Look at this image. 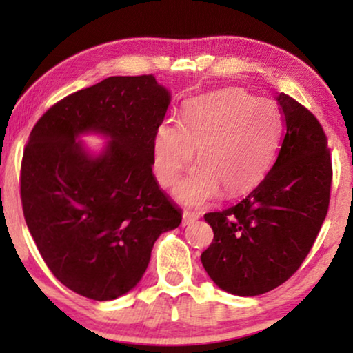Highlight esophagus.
Listing matches in <instances>:
<instances>
[{"instance_id":"obj_1","label":"esophagus","mask_w":353,"mask_h":353,"mask_svg":"<svg viewBox=\"0 0 353 353\" xmlns=\"http://www.w3.org/2000/svg\"><path fill=\"white\" fill-rule=\"evenodd\" d=\"M201 219V214H197V212H185L183 214V221H185V225H190V223H194L196 220Z\"/></svg>"}]
</instances>
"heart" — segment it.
<instances>
[{"label": "heart", "mask_w": 353, "mask_h": 353, "mask_svg": "<svg viewBox=\"0 0 353 353\" xmlns=\"http://www.w3.org/2000/svg\"><path fill=\"white\" fill-rule=\"evenodd\" d=\"M281 132L279 110L243 88H226L188 101L181 120L159 123L152 138V168L162 186L176 185L194 159L199 167L176 188L190 205L257 185L268 170Z\"/></svg>", "instance_id": "1"}]
</instances>
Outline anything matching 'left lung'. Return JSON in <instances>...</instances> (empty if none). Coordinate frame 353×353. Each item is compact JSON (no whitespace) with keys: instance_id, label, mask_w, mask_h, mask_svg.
Returning a JSON list of instances; mask_svg holds the SVG:
<instances>
[{"instance_id":"1","label":"left lung","mask_w":353,"mask_h":353,"mask_svg":"<svg viewBox=\"0 0 353 353\" xmlns=\"http://www.w3.org/2000/svg\"><path fill=\"white\" fill-rule=\"evenodd\" d=\"M284 133L278 157L238 204L204 219L214 241L201 255L216 286L252 297L281 286L315 243L330 207L332 165L323 127L307 108L279 93Z\"/></svg>"}]
</instances>
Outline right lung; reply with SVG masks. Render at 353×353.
<instances>
[{
	"mask_svg": "<svg viewBox=\"0 0 353 353\" xmlns=\"http://www.w3.org/2000/svg\"><path fill=\"white\" fill-rule=\"evenodd\" d=\"M170 93L154 75L109 77L51 105L23 149L21 199L51 273L80 296L112 301L146 272L156 239L181 210L152 175V138ZM110 138L91 157L76 138Z\"/></svg>",
	"mask_w": 353,
	"mask_h": 353,
	"instance_id": "obj_1",
	"label": "right lung"
}]
</instances>
